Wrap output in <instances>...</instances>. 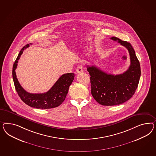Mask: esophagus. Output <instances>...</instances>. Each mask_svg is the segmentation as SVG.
I'll use <instances>...</instances> for the list:
<instances>
[{
	"mask_svg": "<svg viewBox=\"0 0 156 156\" xmlns=\"http://www.w3.org/2000/svg\"><path fill=\"white\" fill-rule=\"evenodd\" d=\"M83 71V69L82 66H80V65L78 66L76 69V72L78 74H80L81 73H82Z\"/></svg>",
	"mask_w": 156,
	"mask_h": 156,
	"instance_id": "obj_1",
	"label": "esophagus"
}]
</instances>
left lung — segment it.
<instances>
[{
  "label": "left lung",
  "mask_w": 156,
  "mask_h": 156,
  "mask_svg": "<svg viewBox=\"0 0 156 156\" xmlns=\"http://www.w3.org/2000/svg\"><path fill=\"white\" fill-rule=\"evenodd\" d=\"M111 39L118 41L128 49L131 65L126 72L116 76L107 74L95 66L87 65L91 76V94L103 105H118L130 99L137 88L141 76L140 62L131 44L116 37Z\"/></svg>",
  "instance_id": "left-lung-1"
}]
</instances>
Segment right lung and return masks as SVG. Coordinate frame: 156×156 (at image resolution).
Segmentation results:
<instances>
[{"mask_svg":"<svg viewBox=\"0 0 156 156\" xmlns=\"http://www.w3.org/2000/svg\"><path fill=\"white\" fill-rule=\"evenodd\" d=\"M29 46L30 45L27 44L21 49L13 66V80L15 89L23 101L31 107L41 109H49L57 107L65 101L69 86L74 79V74L67 73L61 76L52 87L46 93L32 94L27 92L19 83L15 70L17 67L18 61L23 51Z\"/></svg>","mask_w":156,"mask_h":156,"instance_id":"add662e5","label":"right lung"}]
</instances>
